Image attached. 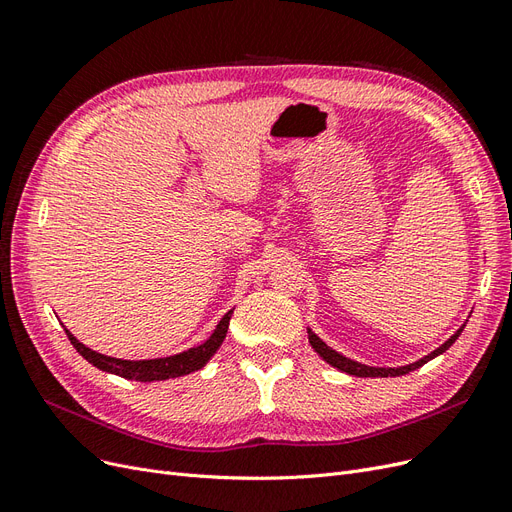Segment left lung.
Wrapping results in <instances>:
<instances>
[{
    "label": "left lung",
    "instance_id": "8db88e82",
    "mask_svg": "<svg viewBox=\"0 0 512 512\" xmlns=\"http://www.w3.org/2000/svg\"><path fill=\"white\" fill-rule=\"evenodd\" d=\"M464 327H466V323L461 325L449 340H444V344H440L438 349H434L432 353H427L425 357H421V359H417V361H412V364L398 366V368H378V366L361 364V361H355V359H351V357H346V355L334 351L332 346H327L315 332H312L310 327H308V342H310L312 349H315V353H317L323 361H327L329 366L340 370V372H346V374H351V376H361V378H387V376H402V374H408V372H412V370L421 368L423 364H427V361H432L434 357L442 355L444 351H449L451 344L459 338L461 332H464Z\"/></svg>",
    "mask_w": 512,
    "mask_h": 512
}]
</instances>
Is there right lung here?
Returning <instances> with one entry per match:
<instances>
[{"label":"right lung","mask_w":512,"mask_h":512,"mask_svg":"<svg viewBox=\"0 0 512 512\" xmlns=\"http://www.w3.org/2000/svg\"><path fill=\"white\" fill-rule=\"evenodd\" d=\"M232 310H227L223 319L217 323V327L212 329V334L197 346H191V349L176 353V355H168V357H157V359H117V357H108L97 353L89 346L82 344L70 329H65L70 342L74 344V349L85 357L91 366L100 368L102 372L108 374H117L121 378H127V381H140V383H153V381H168V378H176V376H185L191 374L195 370H202L210 357L219 351V346L223 344L225 336H227V327H229V319H232Z\"/></svg>","instance_id":"obj_1"}]
</instances>
